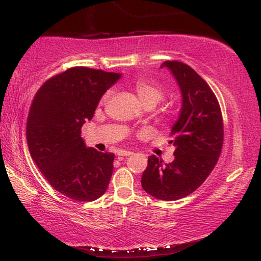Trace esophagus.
<instances>
[{
  "label": "esophagus",
  "instance_id": "esophagus-1",
  "mask_svg": "<svg viewBox=\"0 0 261 261\" xmlns=\"http://www.w3.org/2000/svg\"><path fill=\"white\" fill-rule=\"evenodd\" d=\"M131 154H132V152L124 151V149H121V151L117 152L118 156H129V155H131Z\"/></svg>",
  "mask_w": 261,
  "mask_h": 261
}]
</instances>
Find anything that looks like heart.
Returning a JSON list of instances; mask_svg holds the SVG:
<instances>
[{
  "label": "heart",
  "mask_w": 261,
  "mask_h": 261,
  "mask_svg": "<svg viewBox=\"0 0 261 261\" xmlns=\"http://www.w3.org/2000/svg\"><path fill=\"white\" fill-rule=\"evenodd\" d=\"M136 92L138 94L139 99L145 106L152 105L155 106L160 102L165 96V90L161 85L156 83H148V82H138L136 84ZM110 95V91L103 95L102 100H107Z\"/></svg>",
  "instance_id": "1"
}]
</instances>
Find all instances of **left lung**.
Returning <instances> with one entry per match:
<instances>
[{"label": "left lung", "mask_w": 261, "mask_h": 261, "mask_svg": "<svg viewBox=\"0 0 261 261\" xmlns=\"http://www.w3.org/2000/svg\"><path fill=\"white\" fill-rule=\"evenodd\" d=\"M165 67L182 93V109L169 141L176 147L175 159L167 165L148 156L141 187L156 199L173 201L196 191L214 169L222 151L223 121L213 91L191 67L179 61L163 62Z\"/></svg>", "instance_id": "obj_1"}]
</instances>
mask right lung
<instances>
[{
    "label": "right lung",
    "instance_id": "right-lung-1",
    "mask_svg": "<svg viewBox=\"0 0 261 261\" xmlns=\"http://www.w3.org/2000/svg\"><path fill=\"white\" fill-rule=\"evenodd\" d=\"M121 73L70 68L39 88L31 103L26 140L31 156L56 191L76 201L106 192L115 154L86 147L82 126L92 120L106 91Z\"/></svg>",
    "mask_w": 261,
    "mask_h": 261
}]
</instances>
